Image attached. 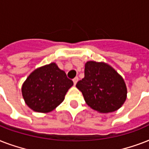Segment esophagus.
I'll return each instance as SVG.
<instances>
[{"mask_svg":"<svg viewBox=\"0 0 149 149\" xmlns=\"http://www.w3.org/2000/svg\"><path fill=\"white\" fill-rule=\"evenodd\" d=\"M78 79H79V78L78 77H75L74 79H72V81H73V84H74V85H76L77 83V81H78Z\"/></svg>","mask_w":149,"mask_h":149,"instance_id":"esophagus-1","label":"esophagus"}]
</instances>
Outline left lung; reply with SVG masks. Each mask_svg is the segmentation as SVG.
<instances>
[{
	"label": "left lung",
	"instance_id": "8db88e82",
	"mask_svg": "<svg viewBox=\"0 0 149 149\" xmlns=\"http://www.w3.org/2000/svg\"><path fill=\"white\" fill-rule=\"evenodd\" d=\"M76 86L82 92L86 104L100 113L117 111L127 98V86L123 77L104 62H86L84 78Z\"/></svg>",
	"mask_w": 149,
	"mask_h": 149
}]
</instances>
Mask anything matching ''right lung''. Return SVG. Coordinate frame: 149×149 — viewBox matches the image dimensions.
Wrapping results in <instances>:
<instances>
[{
  "mask_svg": "<svg viewBox=\"0 0 149 149\" xmlns=\"http://www.w3.org/2000/svg\"><path fill=\"white\" fill-rule=\"evenodd\" d=\"M73 82L56 63L35 70L22 86V97L32 111L49 113L56 109L65 99Z\"/></svg>",
  "mask_w": 149,
  "mask_h": 149,
  "instance_id": "right-lung-1",
  "label": "right lung"
}]
</instances>
